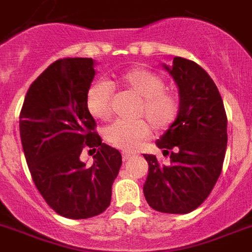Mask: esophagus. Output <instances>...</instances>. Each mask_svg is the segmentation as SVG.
<instances>
[{
  "instance_id": "esophagus-1",
  "label": "esophagus",
  "mask_w": 252,
  "mask_h": 252,
  "mask_svg": "<svg viewBox=\"0 0 252 252\" xmlns=\"http://www.w3.org/2000/svg\"><path fill=\"white\" fill-rule=\"evenodd\" d=\"M134 157H135L134 155H130V153H126V152L122 153V158H124V161H130V159L134 158Z\"/></svg>"
}]
</instances>
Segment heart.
Instances as JSON below:
<instances>
[{
  "label": "heart",
  "mask_w": 252,
  "mask_h": 252,
  "mask_svg": "<svg viewBox=\"0 0 252 252\" xmlns=\"http://www.w3.org/2000/svg\"><path fill=\"white\" fill-rule=\"evenodd\" d=\"M112 85H118L135 94L139 99L136 116L148 120L152 127L165 131L175 124L180 104L175 94L165 89V81L145 68H131L116 76L111 84L107 81L94 82L86 93V105L91 116L100 121L112 117ZM148 122L117 121L105 128V139L113 147L125 152H134L151 136Z\"/></svg>",
  "instance_id": "heart-1"
}]
</instances>
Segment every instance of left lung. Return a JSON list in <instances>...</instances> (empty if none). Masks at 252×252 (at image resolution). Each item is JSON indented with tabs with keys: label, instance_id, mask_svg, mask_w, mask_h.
<instances>
[{
	"label": "left lung",
	"instance_id": "8db88e82",
	"mask_svg": "<svg viewBox=\"0 0 252 252\" xmlns=\"http://www.w3.org/2000/svg\"><path fill=\"white\" fill-rule=\"evenodd\" d=\"M163 66L179 87L180 109L175 124L156 141L163 156H170V165L144 155L149 168L143 190L152 209L188 214L202 205L220 176L226 114L215 82L198 64L175 56L172 66Z\"/></svg>",
	"mask_w": 252,
	"mask_h": 252
}]
</instances>
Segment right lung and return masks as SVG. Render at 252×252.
Returning <instances> with one entry per match:
<instances>
[{"label":"right lung","instance_id":"obj_1","mask_svg":"<svg viewBox=\"0 0 252 252\" xmlns=\"http://www.w3.org/2000/svg\"><path fill=\"white\" fill-rule=\"evenodd\" d=\"M94 63L91 58L54 62L31 85L19 117L23 151L36 188L56 214L68 219L104 213L122 165L121 153L101 143L87 109ZM85 148L97 151L90 168L79 158Z\"/></svg>","mask_w":252,"mask_h":252}]
</instances>
